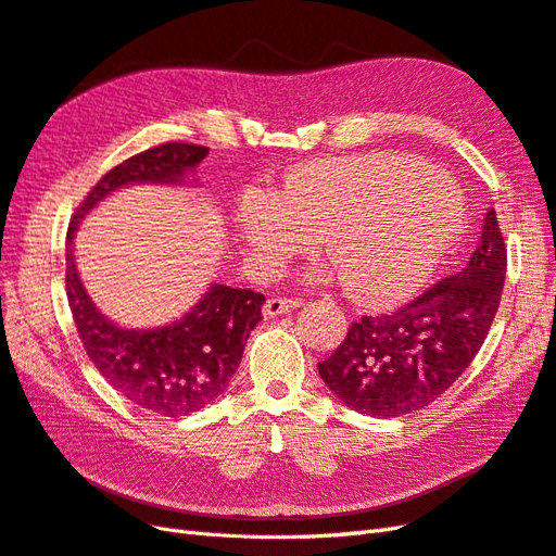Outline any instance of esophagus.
<instances>
[{
  "instance_id": "34e87169",
  "label": "esophagus",
  "mask_w": 556,
  "mask_h": 556,
  "mask_svg": "<svg viewBox=\"0 0 556 556\" xmlns=\"http://www.w3.org/2000/svg\"><path fill=\"white\" fill-rule=\"evenodd\" d=\"M303 301H298V298H267V303L263 305V315L265 317H279V315H287V312L301 307Z\"/></svg>"
}]
</instances>
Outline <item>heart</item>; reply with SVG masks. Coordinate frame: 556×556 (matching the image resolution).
<instances>
[{
	"label": "heart",
	"instance_id": "heart-1",
	"mask_svg": "<svg viewBox=\"0 0 556 556\" xmlns=\"http://www.w3.org/2000/svg\"><path fill=\"white\" fill-rule=\"evenodd\" d=\"M460 220V197L446 176L388 152L309 162L287 176L279 194L249 188L235 208L258 273H279L324 239L345 291L364 305L416 293L453 244Z\"/></svg>",
	"mask_w": 556,
	"mask_h": 556
}]
</instances>
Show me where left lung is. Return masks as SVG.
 Wrapping results in <instances>:
<instances>
[{
    "instance_id": "left-lung-1",
    "label": "left lung",
    "mask_w": 556,
    "mask_h": 556,
    "mask_svg": "<svg viewBox=\"0 0 556 556\" xmlns=\"http://www.w3.org/2000/svg\"><path fill=\"white\" fill-rule=\"evenodd\" d=\"M507 249L495 208L458 275L439 279L390 315L362 317L319 362L340 402L374 418H396L432 404L472 364L501 305Z\"/></svg>"
}]
</instances>
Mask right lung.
Returning a JSON list of instances; mask_svg holds the SVG:
<instances>
[{
  "label": "right lung",
  "instance_id": "1",
  "mask_svg": "<svg viewBox=\"0 0 556 556\" xmlns=\"http://www.w3.org/2000/svg\"><path fill=\"white\" fill-rule=\"evenodd\" d=\"M208 154L192 142H164L110 168L77 206L65 241V289L89 359L112 388L154 416L197 414L230 386L244 345L263 319L265 295L213 283L188 315L160 329H122L96 309L77 275L73 239L79 220L124 185H180Z\"/></svg>",
  "mask_w": 556,
  "mask_h": 556
}]
</instances>
